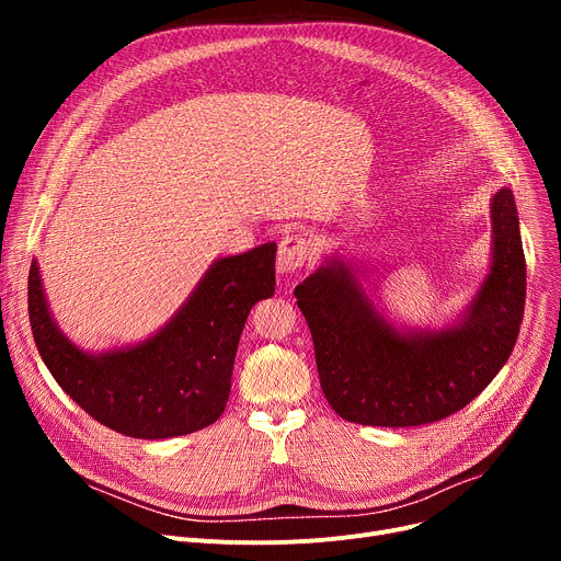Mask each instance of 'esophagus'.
Listing matches in <instances>:
<instances>
[{
	"label": "esophagus",
	"instance_id": "obj_1",
	"mask_svg": "<svg viewBox=\"0 0 561 561\" xmlns=\"http://www.w3.org/2000/svg\"><path fill=\"white\" fill-rule=\"evenodd\" d=\"M311 261V243L302 233H290L279 243L277 252V273L279 275H293L302 271Z\"/></svg>",
	"mask_w": 561,
	"mask_h": 561
}]
</instances>
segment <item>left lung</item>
Listing matches in <instances>:
<instances>
[{"label": "left lung", "instance_id": "1", "mask_svg": "<svg viewBox=\"0 0 561 561\" xmlns=\"http://www.w3.org/2000/svg\"><path fill=\"white\" fill-rule=\"evenodd\" d=\"M489 273L446 328H396L362 284L359 263L328 256L296 288L322 393L350 423L411 427L478 398L512 355L525 309V254L514 193L491 199Z\"/></svg>", "mask_w": 561, "mask_h": 561}]
</instances>
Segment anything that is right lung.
<instances>
[{"instance_id": "1", "label": "right lung", "mask_w": 561, "mask_h": 561, "mask_svg": "<svg viewBox=\"0 0 561 561\" xmlns=\"http://www.w3.org/2000/svg\"><path fill=\"white\" fill-rule=\"evenodd\" d=\"M275 243H263L216 259L159 332L106 352H85L58 330L34 259L28 320L36 347L58 387L115 432L170 438L209 427L229 400L250 309L275 293Z\"/></svg>"}]
</instances>
